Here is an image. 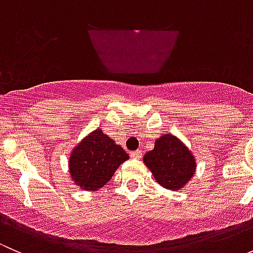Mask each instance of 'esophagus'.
I'll use <instances>...</instances> for the list:
<instances>
[{
  "label": "esophagus",
  "instance_id": "esophagus-1",
  "mask_svg": "<svg viewBox=\"0 0 253 253\" xmlns=\"http://www.w3.org/2000/svg\"><path fill=\"white\" fill-rule=\"evenodd\" d=\"M129 157L133 158V159H139V158H142V152L141 150H134V152H131Z\"/></svg>",
  "mask_w": 253,
  "mask_h": 253
}]
</instances>
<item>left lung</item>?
I'll use <instances>...</instances> for the list:
<instances>
[{
  "label": "left lung",
  "mask_w": 253,
  "mask_h": 253,
  "mask_svg": "<svg viewBox=\"0 0 253 253\" xmlns=\"http://www.w3.org/2000/svg\"><path fill=\"white\" fill-rule=\"evenodd\" d=\"M143 162L155 181L170 191L186 187L197 168L190 148L171 133H165L155 139L154 149L145 153Z\"/></svg>",
  "instance_id": "left-lung-1"
}]
</instances>
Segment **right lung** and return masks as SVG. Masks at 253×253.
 <instances>
[{
  "instance_id": "right-lung-1",
  "label": "right lung",
  "mask_w": 253,
  "mask_h": 253,
  "mask_svg": "<svg viewBox=\"0 0 253 253\" xmlns=\"http://www.w3.org/2000/svg\"><path fill=\"white\" fill-rule=\"evenodd\" d=\"M129 159L121 145L103 129L95 128L72 149L68 159L71 180L82 190L94 192L105 186L117 168Z\"/></svg>"
}]
</instances>
